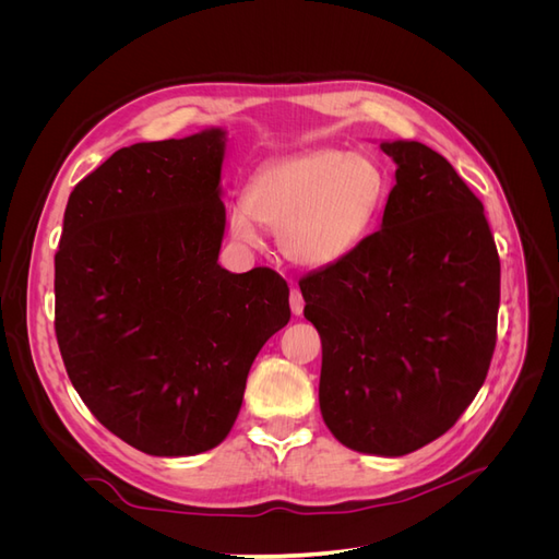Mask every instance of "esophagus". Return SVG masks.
Listing matches in <instances>:
<instances>
[{
  "label": "esophagus",
  "instance_id": "1",
  "mask_svg": "<svg viewBox=\"0 0 559 559\" xmlns=\"http://www.w3.org/2000/svg\"><path fill=\"white\" fill-rule=\"evenodd\" d=\"M289 306H292V312L298 317L302 314V308H306V300H302V294L298 289H292V296H289Z\"/></svg>",
  "mask_w": 559,
  "mask_h": 559
}]
</instances>
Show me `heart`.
Instances as JSON below:
<instances>
[{
  "mask_svg": "<svg viewBox=\"0 0 559 559\" xmlns=\"http://www.w3.org/2000/svg\"><path fill=\"white\" fill-rule=\"evenodd\" d=\"M386 195L382 167L366 154L312 148L263 165L245 205L228 207V230L259 247V226L277 235L282 257L308 270L345 261L373 226Z\"/></svg>",
  "mask_w": 559,
  "mask_h": 559,
  "instance_id": "obj_1",
  "label": "heart"
}]
</instances>
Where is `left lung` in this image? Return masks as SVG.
I'll return each mask as SVG.
<instances>
[{"mask_svg":"<svg viewBox=\"0 0 559 559\" xmlns=\"http://www.w3.org/2000/svg\"><path fill=\"white\" fill-rule=\"evenodd\" d=\"M396 163L380 230L298 282L321 337L319 408L345 448L403 456L476 399L497 343L501 265L483 202L421 142Z\"/></svg>","mask_w":559,"mask_h":559,"instance_id":"obj_1","label":"left lung"}]
</instances>
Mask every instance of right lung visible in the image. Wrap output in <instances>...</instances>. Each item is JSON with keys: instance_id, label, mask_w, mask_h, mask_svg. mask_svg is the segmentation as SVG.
<instances>
[{"instance_id": "1", "label": "right lung", "mask_w": 559, "mask_h": 559, "mask_svg": "<svg viewBox=\"0 0 559 559\" xmlns=\"http://www.w3.org/2000/svg\"><path fill=\"white\" fill-rule=\"evenodd\" d=\"M226 130L140 142L74 186L56 253V335L88 411L154 456L216 448L249 368L289 324L270 267L218 263Z\"/></svg>"}]
</instances>
